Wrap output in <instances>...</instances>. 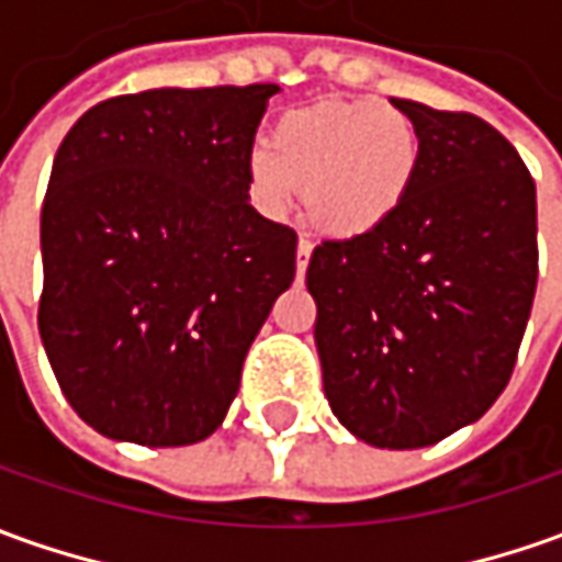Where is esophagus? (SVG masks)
<instances>
[{
	"mask_svg": "<svg viewBox=\"0 0 562 562\" xmlns=\"http://www.w3.org/2000/svg\"><path fill=\"white\" fill-rule=\"evenodd\" d=\"M311 251H313V246H311V243H307V239H301V243H297V255H295L297 277H301V273L307 270V261H311Z\"/></svg>",
	"mask_w": 562,
	"mask_h": 562,
	"instance_id": "1",
	"label": "esophagus"
}]
</instances>
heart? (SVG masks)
<instances>
[{"label": "heart", "mask_w": 562, "mask_h": 562, "mask_svg": "<svg viewBox=\"0 0 562 562\" xmlns=\"http://www.w3.org/2000/svg\"><path fill=\"white\" fill-rule=\"evenodd\" d=\"M422 166L418 125L378 101H323L273 122L267 144L246 159L251 202L285 217L304 190L316 231L357 239L406 202Z\"/></svg>", "instance_id": "heart-1"}]
</instances>
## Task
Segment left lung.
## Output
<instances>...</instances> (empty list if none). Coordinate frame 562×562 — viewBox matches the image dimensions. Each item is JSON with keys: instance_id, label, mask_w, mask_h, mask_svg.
Segmentation results:
<instances>
[{"instance_id": "left-lung-1", "label": "left lung", "mask_w": 562, "mask_h": 562, "mask_svg": "<svg viewBox=\"0 0 562 562\" xmlns=\"http://www.w3.org/2000/svg\"><path fill=\"white\" fill-rule=\"evenodd\" d=\"M391 104L422 135L415 184L378 231L316 246L307 292L338 422L375 449H422L510 381L536 297V181L480 116Z\"/></svg>"}]
</instances>
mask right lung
Returning <instances> with one entry per match:
<instances>
[{
	"instance_id": "add662e5",
	"label": "right lung",
	"mask_w": 562,
	"mask_h": 562,
	"mask_svg": "<svg viewBox=\"0 0 562 562\" xmlns=\"http://www.w3.org/2000/svg\"><path fill=\"white\" fill-rule=\"evenodd\" d=\"M277 86L150 89L82 113L42 202L40 335L76 415L150 449L212 437L295 231L249 205L255 132Z\"/></svg>"
}]
</instances>
